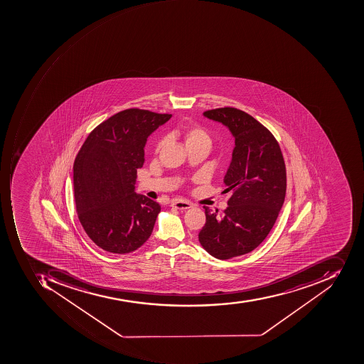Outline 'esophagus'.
Instances as JSON below:
<instances>
[{
  "label": "esophagus",
  "mask_w": 364,
  "mask_h": 364,
  "mask_svg": "<svg viewBox=\"0 0 364 364\" xmlns=\"http://www.w3.org/2000/svg\"><path fill=\"white\" fill-rule=\"evenodd\" d=\"M171 207L181 209V210H186V209L191 208L193 203L187 200H183V199H173V200H171Z\"/></svg>",
  "instance_id": "34e87169"
}]
</instances>
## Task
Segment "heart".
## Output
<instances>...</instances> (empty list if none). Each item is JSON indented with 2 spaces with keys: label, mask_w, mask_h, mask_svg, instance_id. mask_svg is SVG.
<instances>
[{
  "label": "heart",
  "mask_w": 364,
  "mask_h": 364,
  "mask_svg": "<svg viewBox=\"0 0 364 364\" xmlns=\"http://www.w3.org/2000/svg\"><path fill=\"white\" fill-rule=\"evenodd\" d=\"M181 132L187 146L199 145V144L211 146V143H213L209 132L203 126L197 125V124H186V125L181 127ZM165 143V137L159 138V141H156L155 144V151H161Z\"/></svg>",
  "instance_id": "heart-1"
}]
</instances>
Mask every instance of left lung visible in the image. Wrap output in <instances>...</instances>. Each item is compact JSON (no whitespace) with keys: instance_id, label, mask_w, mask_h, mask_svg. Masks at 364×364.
Returning a JSON list of instances; mask_svg holds the SVG:
<instances>
[{"instance_id":"obj_1","label":"left lung","mask_w":364,"mask_h":364,"mask_svg":"<svg viewBox=\"0 0 364 364\" xmlns=\"http://www.w3.org/2000/svg\"><path fill=\"white\" fill-rule=\"evenodd\" d=\"M203 115L228 126L236 144L225 176V191H232L229 205L220 215L203 205L198 235L211 256L226 260L251 252L268 236L286 197V164L274 134L246 112L220 107Z\"/></svg>"}]
</instances>
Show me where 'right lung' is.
<instances>
[{
  "label": "right lung",
  "instance_id": "right-lung-1",
  "mask_svg": "<svg viewBox=\"0 0 364 364\" xmlns=\"http://www.w3.org/2000/svg\"><path fill=\"white\" fill-rule=\"evenodd\" d=\"M171 114L128 108L88 134L74 161V199L80 223L96 246L132 252L151 237L159 203L137 195L134 183L143 167L144 146Z\"/></svg>",
  "mask_w": 364,
  "mask_h": 364
}]
</instances>
